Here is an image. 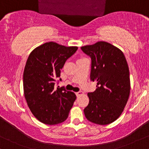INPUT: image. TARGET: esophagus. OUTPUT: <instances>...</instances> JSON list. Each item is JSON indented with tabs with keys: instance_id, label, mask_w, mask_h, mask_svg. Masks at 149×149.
Segmentation results:
<instances>
[{
	"instance_id": "34e87169",
	"label": "esophagus",
	"mask_w": 149,
	"mask_h": 149,
	"mask_svg": "<svg viewBox=\"0 0 149 149\" xmlns=\"http://www.w3.org/2000/svg\"><path fill=\"white\" fill-rule=\"evenodd\" d=\"M83 94H84V93H83V92H81V91H79V92H76V95H77V97H79V96L82 95Z\"/></svg>"
}]
</instances>
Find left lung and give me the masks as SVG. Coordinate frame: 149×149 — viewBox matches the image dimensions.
I'll return each mask as SVG.
<instances>
[{
    "label": "left lung",
    "instance_id": "8db88e82",
    "mask_svg": "<svg viewBox=\"0 0 149 149\" xmlns=\"http://www.w3.org/2000/svg\"><path fill=\"white\" fill-rule=\"evenodd\" d=\"M91 58V81L97 89L89 92V104L84 108L86 118L91 122L107 125L122 113L130 94L129 70L124 53L107 42L81 47Z\"/></svg>",
    "mask_w": 149,
    "mask_h": 149
}]
</instances>
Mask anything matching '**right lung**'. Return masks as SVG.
Here are the masks:
<instances>
[{"label": "right lung", "instance_id": "right-lung-1", "mask_svg": "<svg viewBox=\"0 0 149 149\" xmlns=\"http://www.w3.org/2000/svg\"><path fill=\"white\" fill-rule=\"evenodd\" d=\"M77 49L49 42L28 57L23 72L24 94L31 112L43 124L55 125L68 117L76 95L64 87L55 89V84H58L57 79L65 62Z\"/></svg>", "mask_w": 149, "mask_h": 149}]
</instances>
